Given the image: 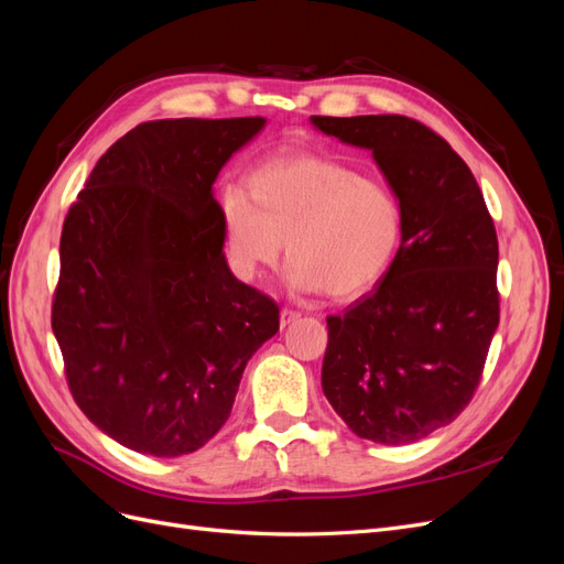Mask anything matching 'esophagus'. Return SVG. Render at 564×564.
I'll list each match as a JSON object with an SVG mask.
<instances>
[{"mask_svg":"<svg viewBox=\"0 0 564 564\" xmlns=\"http://www.w3.org/2000/svg\"><path fill=\"white\" fill-rule=\"evenodd\" d=\"M299 317H301L299 311H292V308H282V311H280V324H282V327H286V324L296 322Z\"/></svg>","mask_w":564,"mask_h":564,"instance_id":"34e87169","label":"esophagus"}]
</instances>
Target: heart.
Returning a JSON list of instances; mask_svg holds the SVG:
<instances>
[{
	"instance_id": "b5f03b06",
	"label": "heart",
	"mask_w": 564,
	"mask_h": 564,
	"mask_svg": "<svg viewBox=\"0 0 564 564\" xmlns=\"http://www.w3.org/2000/svg\"><path fill=\"white\" fill-rule=\"evenodd\" d=\"M220 220L237 275L256 280L286 242L289 284L340 301L377 286L404 240L395 191L319 155L263 162L249 176V197L237 187L220 195Z\"/></svg>"
}]
</instances>
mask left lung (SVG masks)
Instances as JSON below:
<instances>
[{
  "instance_id": "obj_1",
  "label": "left lung",
  "mask_w": 564,
  "mask_h": 564,
  "mask_svg": "<svg viewBox=\"0 0 564 564\" xmlns=\"http://www.w3.org/2000/svg\"><path fill=\"white\" fill-rule=\"evenodd\" d=\"M338 141L371 150L404 209L388 275L329 315L322 390L348 429L409 445L452 423L482 379L499 327V242L480 185L452 145L404 115L322 117Z\"/></svg>"
}]
</instances>
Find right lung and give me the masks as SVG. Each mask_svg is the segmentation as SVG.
Masks as SVG:
<instances>
[{
  "label": "right lung",
  "instance_id": "add662e5",
  "mask_svg": "<svg viewBox=\"0 0 564 564\" xmlns=\"http://www.w3.org/2000/svg\"><path fill=\"white\" fill-rule=\"evenodd\" d=\"M263 117L155 119L98 160L65 216L51 327L77 406L133 452L191 454L220 431L249 357L280 329L237 280L212 185Z\"/></svg>",
  "mask_w": 564,
  "mask_h": 564
}]
</instances>
